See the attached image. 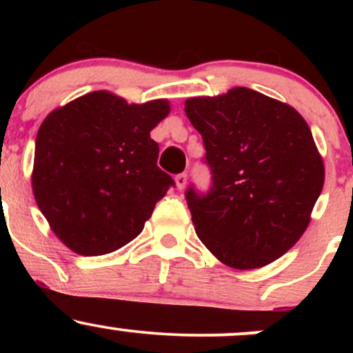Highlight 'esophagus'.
<instances>
[{"mask_svg": "<svg viewBox=\"0 0 353 353\" xmlns=\"http://www.w3.org/2000/svg\"><path fill=\"white\" fill-rule=\"evenodd\" d=\"M174 181H176V185H177V189L179 190H182L185 188V184H188V174H177L176 177H174Z\"/></svg>", "mask_w": 353, "mask_h": 353, "instance_id": "esophagus-1", "label": "esophagus"}]
</instances>
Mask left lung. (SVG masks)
<instances>
[{
    "label": "left lung",
    "mask_w": 353,
    "mask_h": 353,
    "mask_svg": "<svg viewBox=\"0 0 353 353\" xmlns=\"http://www.w3.org/2000/svg\"><path fill=\"white\" fill-rule=\"evenodd\" d=\"M212 174L208 192L185 190L208 249L239 270L264 267L305 232L323 188L322 157L305 119L249 88L185 101Z\"/></svg>",
    "instance_id": "8db88e82"
}]
</instances>
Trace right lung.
<instances>
[{
    "label": "right lung",
    "mask_w": 353,
    "mask_h": 353,
    "mask_svg": "<svg viewBox=\"0 0 353 353\" xmlns=\"http://www.w3.org/2000/svg\"><path fill=\"white\" fill-rule=\"evenodd\" d=\"M169 109L164 99L128 104L94 91L43 121L31 177L34 199L76 254L103 255L131 242L174 185L157 168L159 145L151 139Z\"/></svg>",
    "instance_id": "obj_1"
}]
</instances>
